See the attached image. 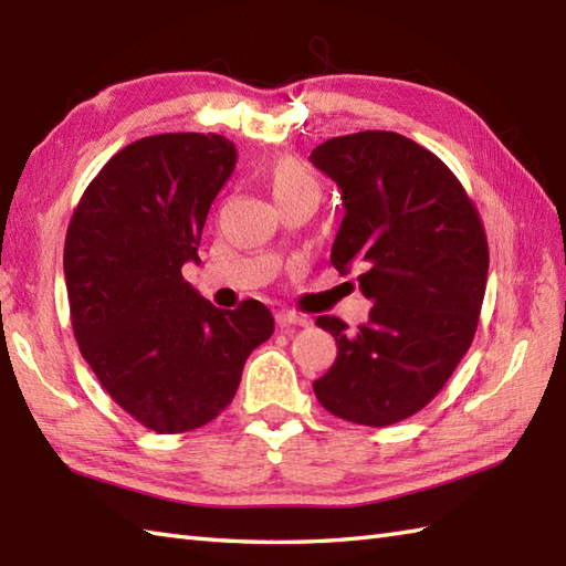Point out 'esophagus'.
<instances>
[{"mask_svg": "<svg viewBox=\"0 0 566 566\" xmlns=\"http://www.w3.org/2000/svg\"><path fill=\"white\" fill-rule=\"evenodd\" d=\"M275 322H279L281 327H305L307 319L297 313H291V310H281V313H275Z\"/></svg>", "mask_w": 566, "mask_h": 566, "instance_id": "1", "label": "esophagus"}]
</instances>
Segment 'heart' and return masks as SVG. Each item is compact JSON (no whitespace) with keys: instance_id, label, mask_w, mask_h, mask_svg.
<instances>
[{"instance_id":"obj_1","label":"heart","mask_w":566,"mask_h":566,"mask_svg":"<svg viewBox=\"0 0 566 566\" xmlns=\"http://www.w3.org/2000/svg\"><path fill=\"white\" fill-rule=\"evenodd\" d=\"M266 186L275 202L300 198V195H310V198H319V180L315 172L310 170L303 160L297 158H279L263 172Z\"/></svg>"}]
</instances>
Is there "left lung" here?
<instances>
[{"label": "left lung", "mask_w": 566, "mask_h": 566, "mask_svg": "<svg viewBox=\"0 0 566 566\" xmlns=\"http://www.w3.org/2000/svg\"><path fill=\"white\" fill-rule=\"evenodd\" d=\"M313 166L337 182L344 219L332 266L359 269L366 325L322 315L337 359L313 388L342 420L386 428L440 394L476 334L489 279L481 217L457 176L396 132L319 144Z\"/></svg>", "instance_id": "8db88e82"}]
</instances>
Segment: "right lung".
I'll list each match as a JSON object with an SVG mask.
<instances>
[{"label": "right lung", "mask_w": 566, "mask_h": 566, "mask_svg": "<svg viewBox=\"0 0 566 566\" xmlns=\"http://www.w3.org/2000/svg\"><path fill=\"white\" fill-rule=\"evenodd\" d=\"M237 148L219 134H158L114 154L67 224L63 269L80 354L119 408L158 434L198 430L232 402L273 334L259 300L214 307L182 279Z\"/></svg>", "instance_id": "1"}]
</instances>
